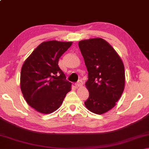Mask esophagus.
Listing matches in <instances>:
<instances>
[{"instance_id":"obj_1","label":"esophagus","mask_w":149,"mask_h":149,"mask_svg":"<svg viewBox=\"0 0 149 149\" xmlns=\"http://www.w3.org/2000/svg\"><path fill=\"white\" fill-rule=\"evenodd\" d=\"M83 85V81L81 80H79L75 84V86L79 87H81Z\"/></svg>"}]
</instances>
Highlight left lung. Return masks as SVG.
<instances>
[{"instance_id": "left-lung-1", "label": "left lung", "mask_w": 149, "mask_h": 149, "mask_svg": "<svg viewBox=\"0 0 149 149\" xmlns=\"http://www.w3.org/2000/svg\"><path fill=\"white\" fill-rule=\"evenodd\" d=\"M78 45L89 78L85 86L89 97L85 105L93 113L104 114L115 107L124 90V65L116 51L102 38L82 40Z\"/></svg>"}]
</instances>
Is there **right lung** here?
<instances>
[{"label":"right lung","mask_w":149,"mask_h":149,"mask_svg":"<svg viewBox=\"0 0 149 149\" xmlns=\"http://www.w3.org/2000/svg\"><path fill=\"white\" fill-rule=\"evenodd\" d=\"M72 42H42L25 60L20 74V88L30 107L42 114H50L62 104L72 89L58 66L60 56Z\"/></svg>","instance_id":"1"}]
</instances>
